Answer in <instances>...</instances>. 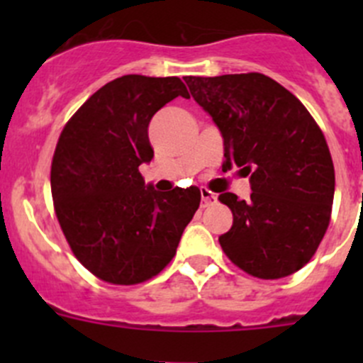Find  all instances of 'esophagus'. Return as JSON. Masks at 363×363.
Here are the masks:
<instances>
[{"label":"esophagus","instance_id":"esophagus-1","mask_svg":"<svg viewBox=\"0 0 363 363\" xmlns=\"http://www.w3.org/2000/svg\"><path fill=\"white\" fill-rule=\"evenodd\" d=\"M200 195H202V207H208V205L216 203V200H218V196L212 191H208L207 188L200 189Z\"/></svg>","mask_w":363,"mask_h":363}]
</instances>
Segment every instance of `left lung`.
Here are the masks:
<instances>
[{
	"mask_svg": "<svg viewBox=\"0 0 363 363\" xmlns=\"http://www.w3.org/2000/svg\"><path fill=\"white\" fill-rule=\"evenodd\" d=\"M225 145L223 168L242 167L251 196L221 193L233 225L225 255L259 279L302 269L330 223L335 174L327 140L300 100L263 73L186 77Z\"/></svg>",
	"mask_w": 363,
	"mask_h": 363,
	"instance_id": "8db88e82",
	"label": "left lung"
}]
</instances>
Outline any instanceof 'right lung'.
<instances>
[{
    "label": "right lung",
    "mask_w": 363,
    "mask_h": 363,
    "mask_svg": "<svg viewBox=\"0 0 363 363\" xmlns=\"http://www.w3.org/2000/svg\"><path fill=\"white\" fill-rule=\"evenodd\" d=\"M177 96H188L179 77H119L60 135L50 168L57 221L77 259L107 283L137 284L160 274L200 205L196 186L156 191L138 172L155 156L152 116Z\"/></svg>",
    "instance_id": "1"
}]
</instances>
